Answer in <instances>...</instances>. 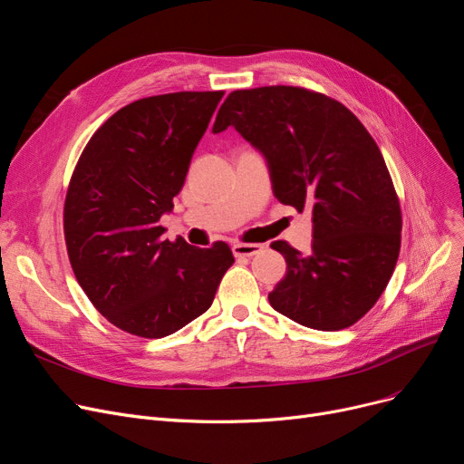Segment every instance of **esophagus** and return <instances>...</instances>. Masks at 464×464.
Wrapping results in <instances>:
<instances>
[{
  "label": "esophagus",
  "instance_id": "1",
  "mask_svg": "<svg viewBox=\"0 0 464 464\" xmlns=\"http://www.w3.org/2000/svg\"><path fill=\"white\" fill-rule=\"evenodd\" d=\"M263 250L261 245L257 242H235L233 245V254L237 257H252Z\"/></svg>",
  "mask_w": 464,
  "mask_h": 464
}]
</instances>
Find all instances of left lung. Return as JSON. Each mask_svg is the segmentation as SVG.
Returning a JSON list of instances; mask_svg holds the SVG:
<instances>
[{"label":"left lung","instance_id":"obj_1","mask_svg":"<svg viewBox=\"0 0 464 464\" xmlns=\"http://www.w3.org/2000/svg\"><path fill=\"white\" fill-rule=\"evenodd\" d=\"M229 126L269 161L276 199L312 210L310 254L271 245L287 263L271 306L310 329L353 325L383 294L401 252V203L376 140L343 103L301 86L231 92L212 131Z\"/></svg>","mask_w":464,"mask_h":464}]
</instances>
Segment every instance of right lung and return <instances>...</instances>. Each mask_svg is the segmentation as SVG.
I'll list each match as a JSON object with an SVG mask.
<instances>
[{"instance_id": "obj_1", "label": "right lung", "mask_w": 464, "mask_h": 464, "mask_svg": "<svg viewBox=\"0 0 464 464\" xmlns=\"http://www.w3.org/2000/svg\"><path fill=\"white\" fill-rule=\"evenodd\" d=\"M224 92L142 97L97 130L72 170L63 235L71 269L102 315L142 338H161L199 318L235 263L218 240L195 248L163 240V212L184 186Z\"/></svg>"}]
</instances>
